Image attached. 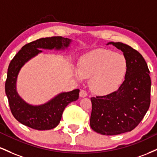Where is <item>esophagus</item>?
Wrapping results in <instances>:
<instances>
[{"label": "esophagus", "instance_id": "1", "mask_svg": "<svg viewBox=\"0 0 157 157\" xmlns=\"http://www.w3.org/2000/svg\"><path fill=\"white\" fill-rule=\"evenodd\" d=\"M79 96H80V97H86V96H87V93L86 92L85 90H82L80 91V93H79Z\"/></svg>", "mask_w": 157, "mask_h": 157}]
</instances>
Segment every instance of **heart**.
<instances>
[{"label":"heart","instance_id":"1","mask_svg":"<svg viewBox=\"0 0 157 157\" xmlns=\"http://www.w3.org/2000/svg\"><path fill=\"white\" fill-rule=\"evenodd\" d=\"M124 56L104 49L91 51L81 58L74 74L78 80L90 79V87L98 95L110 94L121 85L128 73Z\"/></svg>","mask_w":157,"mask_h":157}]
</instances>
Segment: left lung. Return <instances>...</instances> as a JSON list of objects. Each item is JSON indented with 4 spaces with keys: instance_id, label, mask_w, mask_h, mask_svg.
I'll use <instances>...</instances> for the list:
<instances>
[{
    "instance_id": "1",
    "label": "left lung",
    "mask_w": 157,
    "mask_h": 157,
    "mask_svg": "<svg viewBox=\"0 0 157 157\" xmlns=\"http://www.w3.org/2000/svg\"><path fill=\"white\" fill-rule=\"evenodd\" d=\"M122 51L128 64L124 81L115 92L90 98L91 128L102 135L131 131L142 120L151 103L150 71L138 51L121 42H109Z\"/></svg>"
}]
</instances>
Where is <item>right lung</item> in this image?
I'll use <instances>...</instances> for the list:
<instances>
[{
    "label": "right lung",
    "mask_w": 157,
    "mask_h": 157,
    "mask_svg": "<svg viewBox=\"0 0 157 157\" xmlns=\"http://www.w3.org/2000/svg\"><path fill=\"white\" fill-rule=\"evenodd\" d=\"M72 40L61 36L40 38L24 45L12 59L8 67L5 92L12 115L19 122L38 131L51 130L59 124L64 108L78 98L79 90L58 94L50 101L39 105L28 104L17 92V75L27 61L42 52L43 50H64Z\"/></svg>",
    "instance_id": "right-lung-1"
}]
</instances>
